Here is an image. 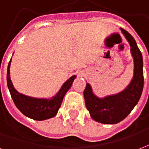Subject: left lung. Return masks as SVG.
I'll use <instances>...</instances> for the list:
<instances>
[{
  "label": "left lung",
  "instance_id": "obj_1",
  "mask_svg": "<svg viewBox=\"0 0 149 149\" xmlns=\"http://www.w3.org/2000/svg\"><path fill=\"white\" fill-rule=\"evenodd\" d=\"M131 46L134 59V76L125 90L116 95L100 99L93 93L89 84L84 90L85 105L94 120L106 125L116 124L123 120L131 112L141 98L144 87L143 58L140 49L130 33L120 29Z\"/></svg>",
  "mask_w": 149,
  "mask_h": 149
}]
</instances>
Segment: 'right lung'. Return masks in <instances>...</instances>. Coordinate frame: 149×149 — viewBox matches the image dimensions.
<instances>
[{"label": "right lung", "mask_w": 149, "mask_h": 149, "mask_svg": "<svg viewBox=\"0 0 149 149\" xmlns=\"http://www.w3.org/2000/svg\"><path fill=\"white\" fill-rule=\"evenodd\" d=\"M12 59V58H11ZM11 60L8 62L7 69V84L15 105L24 116L36 120H44L52 118L56 115L62 100L67 91L70 88L76 76H72L63 84L58 93L51 99H38L28 97L18 93L12 84L9 76V67Z\"/></svg>", "instance_id": "1"}]
</instances>
